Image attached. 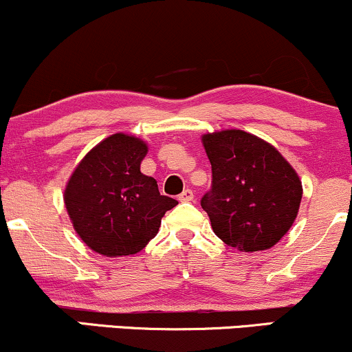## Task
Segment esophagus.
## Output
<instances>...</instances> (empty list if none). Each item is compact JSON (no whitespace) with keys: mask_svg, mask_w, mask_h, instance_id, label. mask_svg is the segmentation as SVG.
<instances>
[{"mask_svg":"<svg viewBox=\"0 0 352 352\" xmlns=\"http://www.w3.org/2000/svg\"><path fill=\"white\" fill-rule=\"evenodd\" d=\"M179 200L180 201H192L193 200V192L190 188H185L184 192L179 195Z\"/></svg>","mask_w":352,"mask_h":352,"instance_id":"34e87169","label":"esophagus"}]
</instances>
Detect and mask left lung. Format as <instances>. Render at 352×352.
<instances>
[{"mask_svg":"<svg viewBox=\"0 0 352 352\" xmlns=\"http://www.w3.org/2000/svg\"><path fill=\"white\" fill-rule=\"evenodd\" d=\"M212 164V188L201 197L218 238L240 252L272 248L292 228L302 187L273 145L248 132L204 135Z\"/></svg>","mask_w":352,"mask_h":352,"instance_id":"1","label":"left lung"}]
</instances>
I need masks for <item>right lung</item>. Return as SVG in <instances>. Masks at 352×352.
Wrapping results in <instances>:
<instances>
[{
	"instance_id": "obj_1",
	"label": "right lung",
	"mask_w": 352,
	"mask_h": 352,
	"mask_svg": "<svg viewBox=\"0 0 352 352\" xmlns=\"http://www.w3.org/2000/svg\"><path fill=\"white\" fill-rule=\"evenodd\" d=\"M147 145L114 134L80 160L67 182L64 204L80 240L104 256L135 254L157 235L167 210L179 201L160 195L140 172Z\"/></svg>"
}]
</instances>
